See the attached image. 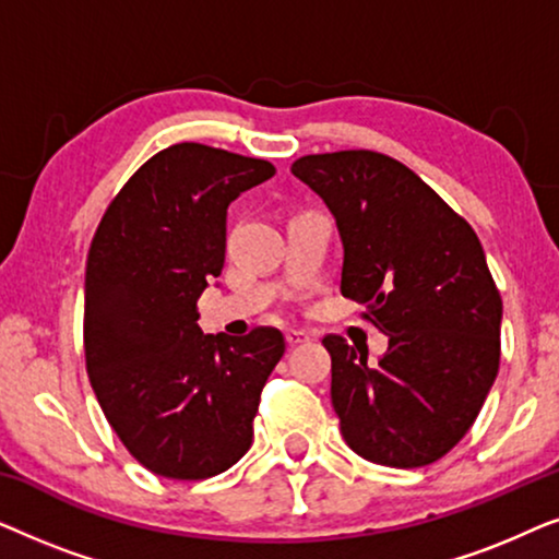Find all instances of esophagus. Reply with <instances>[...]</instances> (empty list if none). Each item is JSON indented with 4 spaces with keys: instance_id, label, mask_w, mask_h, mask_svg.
Segmentation results:
<instances>
[{
    "instance_id": "1",
    "label": "esophagus",
    "mask_w": 559,
    "mask_h": 559,
    "mask_svg": "<svg viewBox=\"0 0 559 559\" xmlns=\"http://www.w3.org/2000/svg\"><path fill=\"white\" fill-rule=\"evenodd\" d=\"M285 341H287V346L293 348V346H300V343L312 341V335L305 333V331H287L285 333Z\"/></svg>"
}]
</instances>
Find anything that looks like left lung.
Returning a JSON list of instances; mask_svg holds the SVG:
<instances>
[{"label":"left lung","instance_id":"8db88e82","mask_svg":"<svg viewBox=\"0 0 559 559\" xmlns=\"http://www.w3.org/2000/svg\"><path fill=\"white\" fill-rule=\"evenodd\" d=\"M293 175L338 226L343 297L389 335L379 364L341 335L323 338L343 440L371 463L430 465L471 430L499 373L501 295L484 247L423 178L379 152L308 155Z\"/></svg>","mask_w":559,"mask_h":559}]
</instances>
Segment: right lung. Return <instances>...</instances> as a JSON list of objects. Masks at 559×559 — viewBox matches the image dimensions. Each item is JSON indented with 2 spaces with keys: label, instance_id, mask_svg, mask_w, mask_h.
I'll return each mask as SVG.
<instances>
[{
  "label": "right lung",
  "instance_id": "add662e5",
  "mask_svg": "<svg viewBox=\"0 0 559 559\" xmlns=\"http://www.w3.org/2000/svg\"><path fill=\"white\" fill-rule=\"evenodd\" d=\"M272 175L266 159L173 144L127 180L91 241L86 371L114 432L157 476H218L254 438L285 338L205 335L198 297L224 270L228 205Z\"/></svg>",
  "mask_w": 559,
  "mask_h": 559
}]
</instances>
